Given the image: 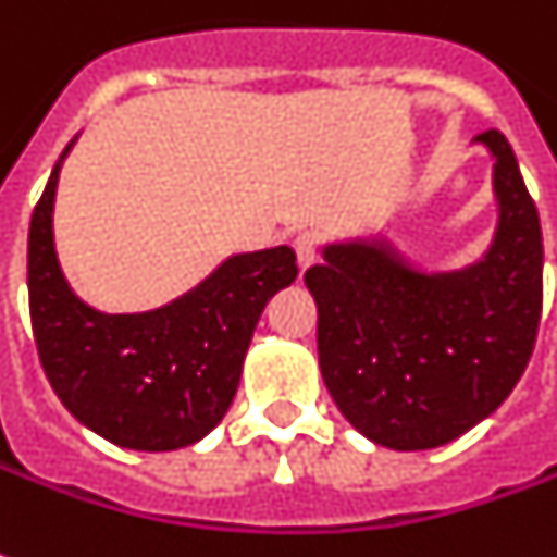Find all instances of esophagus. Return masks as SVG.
<instances>
[{
    "mask_svg": "<svg viewBox=\"0 0 557 557\" xmlns=\"http://www.w3.org/2000/svg\"><path fill=\"white\" fill-rule=\"evenodd\" d=\"M294 251H297V263H300V270H309L312 263H315V257H319V242H315V235L300 233L294 238Z\"/></svg>",
    "mask_w": 557,
    "mask_h": 557,
    "instance_id": "34e87169",
    "label": "esophagus"
}]
</instances>
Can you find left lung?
Wrapping results in <instances>:
<instances>
[{
    "mask_svg": "<svg viewBox=\"0 0 557 557\" xmlns=\"http://www.w3.org/2000/svg\"><path fill=\"white\" fill-rule=\"evenodd\" d=\"M494 159L496 230L457 270H423L389 235L327 242L306 272L319 364L339 413L374 444L429 450L491 417L531 361L543 312V233L509 140Z\"/></svg>",
    "mask_w": 557,
    "mask_h": 557,
    "instance_id": "obj_1",
    "label": "left lung"
}]
</instances>
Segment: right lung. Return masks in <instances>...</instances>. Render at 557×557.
<instances>
[{"instance_id":"add662e5","label":"right lung","mask_w":557,"mask_h":557,"mask_svg":"<svg viewBox=\"0 0 557 557\" xmlns=\"http://www.w3.org/2000/svg\"><path fill=\"white\" fill-rule=\"evenodd\" d=\"M66 144L29 220L26 287L45 376L63 408L131 450L201 442L233 405L263 306L297 278L287 245L233 253L205 282L147 312H100L70 287L54 251Z\"/></svg>"}]
</instances>
